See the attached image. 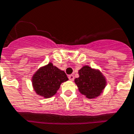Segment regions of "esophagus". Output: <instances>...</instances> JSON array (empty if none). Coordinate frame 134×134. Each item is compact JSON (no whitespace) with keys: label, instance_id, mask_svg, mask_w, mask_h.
<instances>
[{"label":"esophagus","instance_id":"obj_1","mask_svg":"<svg viewBox=\"0 0 134 134\" xmlns=\"http://www.w3.org/2000/svg\"><path fill=\"white\" fill-rule=\"evenodd\" d=\"M69 80H70V81H73V80H74V79H75V77H74V75H69Z\"/></svg>","mask_w":134,"mask_h":134}]
</instances>
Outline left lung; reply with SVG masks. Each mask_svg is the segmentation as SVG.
I'll list each match as a JSON object with an SVG mask.
<instances>
[{"label":"left lung","instance_id":"obj_1","mask_svg":"<svg viewBox=\"0 0 134 134\" xmlns=\"http://www.w3.org/2000/svg\"><path fill=\"white\" fill-rule=\"evenodd\" d=\"M80 77L75 80L78 90L90 99H95L103 92L107 86V80L99 70L85 65L79 70Z\"/></svg>","mask_w":134,"mask_h":134}]
</instances>
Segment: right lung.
I'll return each instance as SVG.
<instances>
[{"mask_svg":"<svg viewBox=\"0 0 134 134\" xmlns=\"http://www.w3.org/2000/svg\"><path fill=\"white\" fill-rule=\"evenodd\" d=\"M67 80L65 72L49 62L35 72L32 77V85L37 94L47 99L53 97L61 84Z\"/></svg>","mask_w":134,"mask_h":134,"instance_id":"right-lung-1","label":"right lung"}]
</instances>
